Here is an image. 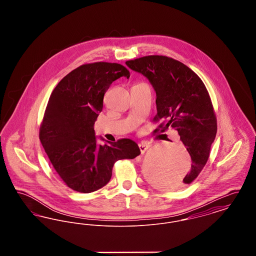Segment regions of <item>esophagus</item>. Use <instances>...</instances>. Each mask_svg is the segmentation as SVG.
I'll list each match as a JSON object with an SVG mask.
<instances>
[{
	"instance_id": "obj_1",
	"label": "esophagus",
	"mask_w": 256,
	"mask_h": 256,
	"mask_svg": "<svg viewBox=\"0 0 256 256\" xmlns=\"http://www.w3.org/2000/svg\"><path fill=\"white\" fill-rule=\"evenodd\" d=\"M138 146H139L141 154H144L146 150L150 148V144H148V142H142V143H140Z\"/></svg>"
}]
</instances>
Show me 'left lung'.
Returning <instances> with one entry per match:
<instances>
[{"instance_id":"8db88e82","label":"left lung","mask_w":256,"mask_h":256,"mask_svg":"<svg viewBox=\"0 0 256 256\" xmlns=\"http://www.w3.org/2000/svg\"><path fill=\"white\" fill-rule=\"evenodd\" d=\"M126 64L144 74L154 86L158 108L154 122L165 120L156 130L169 126L178 130L192 160L183 183L193 182L206 164L217 134V118L206 87L194 71L169 56H146ZM152 178L159 187H176L165 172Z\"/></svg>"}]
</instances>
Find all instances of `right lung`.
I'll use <instances>...</instances> for the list:
<instances>
[{
  "mask_svg": "<svg viewBox=\"0 0 256 256\" xmlns=\"http://www.w3.org/2000/svg\"><path fill=\"white\" fill-rule=\"evenodd\" d=\"M130 71L119 63L80 65L56 86L40 124L39 139L54 169L74 191L91 193L108 182L116 161L141 152L128 138L98 145L94 124L110 84Z\"/></svg>",
  "mask_w": 256,
  "mask_h": 256,
  "instance_id": "add662e5",
  "label": "right lung"
}]
</instances>
